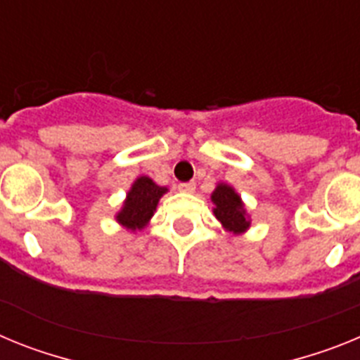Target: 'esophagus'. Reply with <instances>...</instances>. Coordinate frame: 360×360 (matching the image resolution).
Masks as SVG:
<instances>
[{"instance_id": "obj_1", "label": "esophagus", "mask_w": 360, "mask_h": 360, "mask_svg": "<svg viewBox=\"0 0 360 360\" xmlns=\"http://www.w3.org/2000/svg\"><path fill=\"white\" fill-rule=\"evenodd\" d=\"M178 189L182 191V193H195L196 184L195 182H182V184H178Z\"/></svg>"}]
</instances>
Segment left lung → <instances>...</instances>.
I'll return each instance as SVG.
<instances>
[{
  "mask_svg": "<svg viewBox=\"0 0 360 360\" xmlns=\"http://www.w3.org/2000/svg\"><path fill=\"white\" fill-rule=\"evenodd\" d=\"M211 198L216 205L214 216L221 221L225 229L232 232H243L249 227V221L245 219L243 203L232 187L219 184Z\"/></svg>",
  "mask_w": 360,
  "mask_h": 360,
  "instance_id": "8db88e82",
  "label": "left lung"
}]
</instances>
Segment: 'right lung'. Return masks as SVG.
Returning <instances> with one entry per match:
<instances>
[{"label": "right lung", "instance_id": "right-lung-1", "mask_svg": "<svg viewBox=\"0 0 360 360\" xmlns=\"http://www.w3.org/2000/svg\"><path fill=\"white\" fill-rule=\"evenodd\" d=\"M165 193V187L157 186L151 178L141 176L133 184L131 191L128 193V200L124 203L122 211L119 212L117 219L124 227L131 229H142L148 219L151 218L160 196Z\"/></svg>", "mask_w": 360, "mask_h": 360}]
</instances>
